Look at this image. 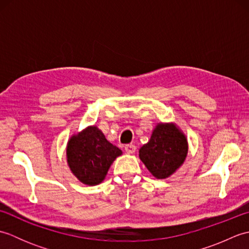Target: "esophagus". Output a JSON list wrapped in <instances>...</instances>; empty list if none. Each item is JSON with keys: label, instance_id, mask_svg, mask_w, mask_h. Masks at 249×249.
Masks as SVG:
<instances>
[{"label": "esophagus", "instance_id": "34e87169", "mask_svg": "<svg viewBox=\"0 0 249 249\" xmlns=\"http://www.w3.org/2000/svg\"><path fill=\"white\" fill-rule=\"evenodd\" d=\"M125 151L126 153H128V154H133V153L136 152V146L134 144H126Z\"/></svg>", "mask_w": 249, "mask_h": 249}]
</instances>
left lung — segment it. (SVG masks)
Masks as SVG:
<instances>
[{"label": "left lung", "mask_w": 249, "mask_h": 249, "mask_svg": "<svg viewBox=\"0 0 249 249\" xmlns=\"http://www.w3.org/2000/svg\"><path fill=\"white\" fill-rule=\"evenodd\" d=\"M187 140L172 124H158L150 141L141 147L139 157L157 178L170 177L187 155Z\"/></svg>", "instance_id": "8db88e82"}]
</instances>
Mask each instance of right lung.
Masks as SVG:
<instances>
[{"label": "right lung", "mask_w": 249, "mask_h": 249, "mask_svg": "<svg viewBox=\"0 0 249 249\" xmlns=\"http://www.w3.org/2000/svg\"><path fill=\"white\" fill-rule=\"evenodd\" d=\"M121 154L119 147L111 144L95 126L71 137L67 145V162L71 172L89 186L103 182L111 163Z\"/></svg>", "instance_id": "1"}]
</instances>
